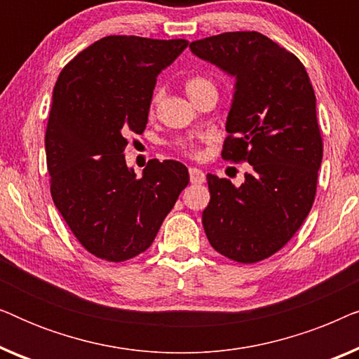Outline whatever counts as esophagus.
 I'll return each mask as SVG.
<instances>
[{"label":"esophagus","mask_w":359,"mask_h":359,"mask_svg":"<svg viewBox=\"0 0 359 359\" xmlns=\"http://www.w3.org/2000/svg\"><path fill=\"white\" fill-rule=\"evenodd\" d=\"M189 178L193 184H203L205 181V175L204 171L199 168H189Z\"/></svg>","instance_id":"esophagus-1"}]
</instances>
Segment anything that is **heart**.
Segmentation results:
<instances>
[{
    "mask_svg": "<svg viewBox=\"0 0 359 359\" xmlns=\"http://www.w3.org/2000/svg\"><path fill=\"white\" fill-rule=\"evenodd\" d=\"M210 85H212V81L208 80V78L194 76L186 81V91H188V95L193 97L194 95H198L201 90H204L205 86H210ZM158 100H160V93H155V96L151 97V106H155L156 102H158ZM176 145H178L181 150H184L186 154H191V155L198 154V147H196L194 139H180L176 140Z\"/></svg>",
    "mask_w": 359,
    "mask_h": 359,
    "instance_id": "obj_1",
    "label": "heart"
}]
</instances>
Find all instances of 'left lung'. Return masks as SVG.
<instances>
[{
	"instance_id": "1",
	"label": "left lung",
	"mask_w": 359,
	"mask_h": 359,
	"mask_svg": "<svg viewBox=\"0 0 359 359\" xmlns=\"http://www.w3.org/2000/svg\"><path fill=\"white\" fill-rule=\"evenodd\" d=\"M189 48L235 76L222 158L252 165L238 188L208 175L204 232L224 257L262 262L294 237L316 199L323 155L316 93L301 60L259 32H224Z\"/></svg>"
}]
</instances>
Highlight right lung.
<instances>
[{
	"instance_id": "1",
	"label": "right lung",
	"mask_w": 359,
	"mask_h": 359,
	"mask_svg": "<svg viewBox=\"0 0 359 359\" xmlns=\"http://www.w3.org/2000/svg\"><path fill=\"white\" fill-rule=\"evenodd\" d=\"M188 43L102 37L67 63L53 88L46 132L52 199L78 242L106 262L145 252L189 183L175 160H150L137 178L124 155L127 134L145 130L156 76Z\"/></svg>"
}]
</instances>
